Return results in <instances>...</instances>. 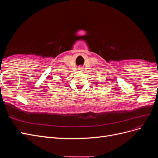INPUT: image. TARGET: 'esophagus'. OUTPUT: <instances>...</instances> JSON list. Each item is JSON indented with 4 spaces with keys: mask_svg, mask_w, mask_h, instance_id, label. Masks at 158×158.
Returning <instances> with one entry per match:
<instances>
[{
    "mask_svg": "<svg viewBox=\"0 0 158 158\" xmlns=\"http://www.w3.org/2000/svg\"><path fill=\"white\" fill-rule=\"evenodd\" d=\"M82 67H80V68H79V70H82Z\"/></svg>",
    "mask_w": 158,
    "mask_h": 158,
    "instance_id": "1",
    "label": "esophagus"
}]
</instances>
